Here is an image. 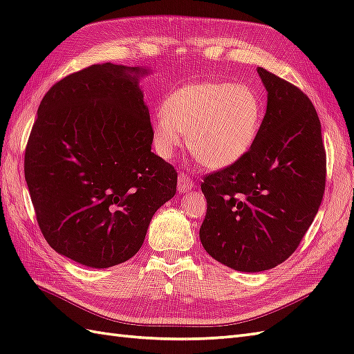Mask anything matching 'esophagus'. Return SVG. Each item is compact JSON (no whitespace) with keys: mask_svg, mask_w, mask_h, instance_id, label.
I'll list each match as a JSON object with an SVG mask.
<instances>
[{"mask_svg":"<svg viewBox=\"0 0 354 354\" xmlns=\"http://www.w3.org/2000/svg\"><path fill=\"white\" fill-rule=\"evenodd\" d=\"M192 187H194V182H192V180L189 178L187 174H185V172H180V174H178V183H177L178 192H180V194L189 192Z\"/></svg>","mask_w":354,"mask_h":354,"instance_id":"1","label":"esophagus"}]
</instances>
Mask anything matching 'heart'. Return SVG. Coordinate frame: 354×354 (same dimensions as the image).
I'll list each match as a JSON object with an SVG mask.
<instances>
[{"instance_id":"obj_1","label":"heart","mask_w":354,"mask_h":354,"mask_svg":"<svg viewBox=\"0 0 354 354\" xmlns=\"http://www.w3.org/2000/svg\"><path fill=\"white\" fill-rule=\"evenodd\" d=\"M263 122L261 99L245 84L195 82L171 93L153 120V144L169 159L187 133V149L203 167L223 169L251 150Z\"/></svg>"}]
</instances>
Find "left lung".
Returning a JSON list of instances; mask_svg holds the SVG:
<instances>
[{
    "mask_svg": "<svg viewBox=\"0 0 354 354\" xmlns=\"http://www.w3.org/2000/svg\"><path fill=\"white\" fill-rule=\"evenodd\" d=\"M267 109L254 145L234 165L204 177L207 254L239 272H263L296 251L322 204L326 150L313 102L258 67Z\"/></svg>",
    "mask_w": 354,
    "mask_h": 354,
    "instance_id": "obj_1",
    "label": "left lung"
}]
</instances>
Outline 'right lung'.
Masks as SVG:
<instances>
[{
  "mask_svg": "<svg viewBox=\"0 0 354 354\" xmlns=\"http://www.w3.org/2000/svg\"><path fill=\"white\" fill-rule=\"evenodd\" d=\"M142 67L93 64L41 99L25 149L37 223L49 246L106 269L132 258L153 214L177 189V171L151 151Z\"/></svg>",
  "mask_w": 354,
  "mask_h": 354,
  "instance_id": "1",
  "label": "right lung"
}]
</instances>
